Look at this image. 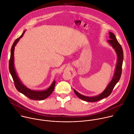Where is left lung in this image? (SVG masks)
<instances>
[{"mask_svg":"<svg viewBox=\"0 0 134 134\" xmlns=\"http://www.w3.org/2000/svg\"><path fill=\"white\" fill-rule=\"evenodd\" d=\"M109 37L110 40H108L107 42L115 50V51L116 52L118 57L117 64L114 76L111 82H109V83L108 84V86L104 90V91L102 93L99 94L98 96H96L93 97H88L86 96H83L79 93L78 92H77L75 90H74L75 93L79 98L84 101L89 102H95L108 97L111 94L115 86L118 82L121 77V73H122V66L124 60L123 50L121 45L117 41L115 35L111 32H109Z\"/></svg>","mask_w":134,"mask_h":134,"instance_id":"left-lung-1","label":"left lung"}]
</instances>
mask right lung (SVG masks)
Returning <instances> with one entry per match:
<instances>
[{
	"mask_svg": "<svg viewBox=\"0 0 134 134\" xmlns=\"http://www.w3.org/2000/svg\"><path fill=\"white\" fill-rule=\"evenodd\" d=\"M26 30L24 31L22 34L20 36V37L17 38L14 42V43L12 45L10 50V57L9 62V70L10 71V73L12 76V78L13 79L14 85L16 89L18 90V91L22 93L24 95H25L30 99L36 100H42L43 99H46V98L49 96L53 91L55 81L54 80L52 82L51 86L48 88L46 90H42V91H35L32 90L31 89H28L26 87L25 85L23 84L20 81V79L19 78L15 69L14 67V48L15 46L20 40L21 38L22 37L24 34H25Z\"/></svg>",
	"mask_w": 134,
	"mask_h": 134,
	"instance_id": "1",
	"label": "right lung"
}]
</instances>
